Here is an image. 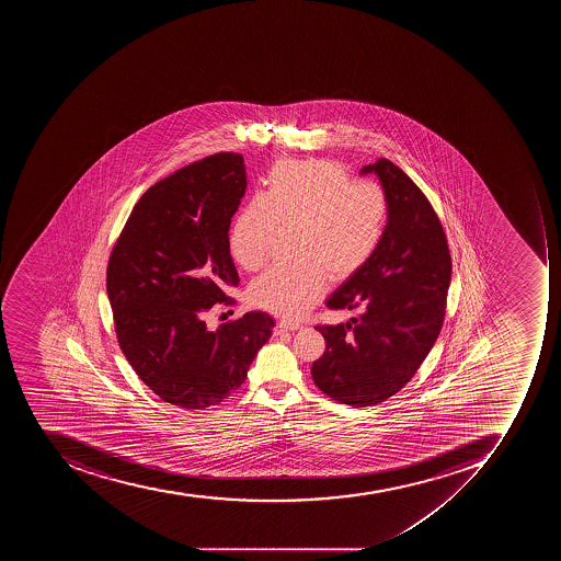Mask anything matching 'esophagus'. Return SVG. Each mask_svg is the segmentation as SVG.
Listing matches in <instances>:
<instances>
[{
    "mask_svg": "<svg viewBox=\"0 0 561 561\" xmlns=\"http://www.w3.org/2000/svg\"><path fill=\"white\" fill-rule=\"evenodd\" d=\"M296 330H300V324H296V322L280 321L277 322V327H275L274 333L275 335H283V333H287V331Z\"/></svg>",
    "mask_w": 561,
    "mask_h": 561,
    "instance_id": "obj_1",
    "label": "esophagus"
}]
</instances>
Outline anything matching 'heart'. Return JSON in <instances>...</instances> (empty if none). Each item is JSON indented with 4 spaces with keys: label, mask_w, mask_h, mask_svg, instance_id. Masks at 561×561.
Segmentation results:
<instances>
[{
    "label": "heart",
    "mask_w": 561,
    "mask_h": 561,
    "mask_svg": "<svg viewBox=\"0 0 561 561\" xmlns=\"http://www.w3.org/2000/svg\"><path fill=\"white\" fill-rule=\"evenodd\" d=\"M389 204L374 182H351L331 161H287L268 176L265 195L234 219L230 252L254 272L268 260L277 230H296L295 265L272 266L252 280L251 301L260 309L296 319L319 301L327 277L342 283L371 260L385 237Z\"/></svg>",
    "instance_id": "obj_1"
}]
</instances>
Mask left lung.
<instances>
[{"label": "left lung", "mask_w": 561, "mask_h": 561, "mask_svg": "<svg viewBox=\"0 0 561 561\" xmlns=\"http://www.w3.org/2000/svg\"><path fill=\"white\" fill-rule=\"evenodd\" d=\"M362 173L379 179L388 225L371 260L327 300L363 312L319 327L327 351L312 363L322 393L356 409L385 402L414 377L440 333L453 270L437 214L411 176L389 159Z\"/></svg>", "instance_id": "left-lung-1"}]
</instances>
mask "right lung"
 Returning a JSON list of instances; mask_svg holds the SVG:
<instances>
[{"label": "right lung", "instance_id": "1", "mask_svg": "<svg viewBox=\"0 0 561 561\" xmlns=\"http://www.w3.org/2000/svg\"><path fill=\"white\" fill-rule=\"evenodd\" d=\"M248 190L243 158L219 152L176 170L144 193L106 270L124 356L161 400L204 411L248 377L275 321L248 312L216 331L205 312L239 286L231 217Z\"/></svg>", "mask_w": 561, "mask_h": 561}]
</instances>
